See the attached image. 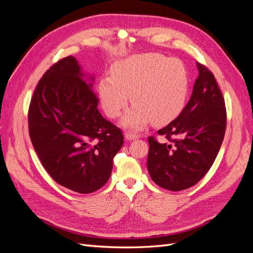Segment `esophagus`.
Segmentation results:
<instances>
[{
  "mask_svg": "<svg viewBox=\"0 0 253 253\" xmlns=\"http://www.w3.org/2000/svg\"><path fill=\"white\" fill-rule=\"evenodd\" d=\"M125 138H126V140H134V139L139 138V136L137 135V134L132 133V132H126V133L125 134Z\"/></svg>",
  "mask_w": 253,
  "mask_h": 253,
  "instance_id": "esophagus-1",
  "label": "esophagus"
}]
</instances>
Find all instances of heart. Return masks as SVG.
I'll use <instances>...</instances> for the list:
<instances>
[{
  "instance_id": "1",
  "label": "heart",
  "mask_w": 253,
  "mask_h": 253,
  "mask_svg": "<svg viewBox=\"0 0 253 253\" xmlns=\"http://www.w3.org/2000/svg\"><path fill=\"white\" fill-rule=\"evenodd\" d=\"M112 77L99 81L102 108L110 118H117L129 101L134 103L122 118L124 126L140 129L152 120L164 126L174 120L186 104L188 71L180 60L148 52L118 61L111 68Z\"/></svg>"
}]
</instances>
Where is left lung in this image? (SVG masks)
<instances>
[{
  "label": "left lung",
  "mask_w": 253,
  "mask_h": 253,
  "mask_svg": "<svg viewBox=\"0 0 253 253\" xmlns=\"http://www.w3.org/2000/svg\"><path fill=\"white\" fill-rule=\"evenodd\" d=\"M198 77L192 96L179 116L159 129L170 142L149 137L147 167L156 185L170 191L194 186L212 167L223 142L227 114L214 75L196 63Z\"/></svg>",
  "instance_id": "1"
}]
</instances>
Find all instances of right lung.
Returning <instances> with one entry per match:
<instances>
[{
  "mask_svg": "<svg viewBox=\"0 0 253 253\" xmlns=\"http://www.w3.org/2000/svg\"><path fill=\"white\" fill-rule=\"evenodd\" d=\"M93 81L75 57L61 59L40 79L28 110L29 136L44 169L81 194L105 185L124 144L121 129L98 111Z\"/></svg>",
  "mask_w": 253,
  "mask_h": 253,
  "instance_id": "1",
  "label": "right lung"
}]
</instances>
